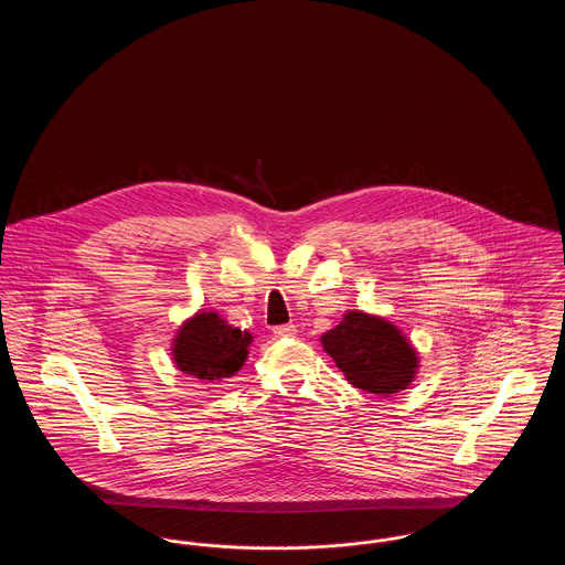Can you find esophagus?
<instances>
[{
	"label": "esophagus",
	"instance_id": "esophagus-1",
	"mask_svg": "<svg viewBox=\"0 0 565 565\" xmlns=\"http://www.w3.org/2000/svg\"><path fill=\"white\" fill-rule=\"evenodd\" d=\"M273 334H275L277 339H292V337H296V326L295 323L275 326V328H273Z\"/></svg>",
	"mask_w": 565,
	"mask_h": 565
}]
</instances>
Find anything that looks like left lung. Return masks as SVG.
<instances>
[{"mask_svg": "<svg viewBox=\"0 0 565 565\" xmlns=\"http://www.w3.org/2000/svg\"><path fill=\"white\" fill-rule=\"evenodd\" d=\"M320 341L353 387L381 398L406 390L419 369V353L403 330L373 313L348 311Z\"/></svg>", "mask_w": 565, "mask_h": 565, "instance_id": "8db88e82", "label": "left lung"}]
</instances>
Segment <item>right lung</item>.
<instances>
[{"label": "right lung", "instance_id": "1", "mask_svg": "<svg viewBox=\"0 0 565 565\" xmlns=\"http://www.w3.org/2000/svg\"><path fill=\"white\" fill-rule=\"evenodd\" d=\"M252 339V332L231 326L217 311H199L173 337V364L184 375L220 381L242 371Z\"/></svg>", "mask_w": 565, "mask_h": 565}]
</instances>
